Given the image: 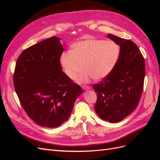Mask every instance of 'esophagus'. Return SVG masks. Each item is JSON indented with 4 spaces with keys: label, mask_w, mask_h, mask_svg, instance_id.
<instances>
[{
    "label": "esophagus",
    "mask_w": 160,
    "mask_h": 160,
    "mask_svg": "<svg viewBox=\"0 0 160 160\" xmlns=\"http://www.w3.org/2000/svg\"><path fill=\"white\" fill-rule=\"evenodd\" d=\"M82 88H83L84 90H89L91 89V87L87 86V85H83L82 86Z\"/></svg>",
    "instance_id": "34e87169"
}]
</instances>
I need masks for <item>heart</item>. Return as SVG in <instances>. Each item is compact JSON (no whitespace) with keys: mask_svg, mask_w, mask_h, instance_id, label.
<instances>
[{"mask_svg":"<svg viewBox=\"0 0 160 160\" xmlns=\"http://www.w3.org/2000/svg\"><path fill=\"white\" fill-rule=\"evenodd\" d=\"M120 47L113 41H103L88 38L76 41L71 45V51L62 52L59 63L65 75L79 83H88L94 78L101 80L108 76L119 59Z\"/></svg>","mask_w":160,"mask_h":160,"instance_id":"1","label":"heart"}]
</instances>
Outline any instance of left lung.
Instances as JSON below:
<instances>
[{"label":"left lung","mask_w":160,"mask_h":160,"mask_svg":"<svg viewBox=\"0 0 160 160\" xmlns=\"http://www.w3.org/2000/svg\"><path fill=\"white\" fill-rule=\"evenodd\" d=\"M120 46L119 59L111 73L93 85L98 99L95 111L110 123L122 121L137 108L143 88L145 61L133 42L108 34Z\"/></svg>","instance_id":"obj_1"}]
</instances>
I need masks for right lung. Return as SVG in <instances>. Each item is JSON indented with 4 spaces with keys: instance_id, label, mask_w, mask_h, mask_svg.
Returning <instances> with one entry per match:
<instances>
[{
    "instance_id": "obj_1",
    "label": "right lung",
    "mask_w": 160,
    "mask_h": 160,
    "mask_svg": "<svg viewBox=\"0 0 160 160\" xmlns=\"http://www.w3.org/2000/svg\"><path fill=\"white\" fill-rule=\"evenodd\" d=\"M52 37L23 51L18 57L13 81L22 107L34 122L54 128L69 119L77 98L83 93L59 63L64 49Z\"/></svg>"
}]
</instances>
